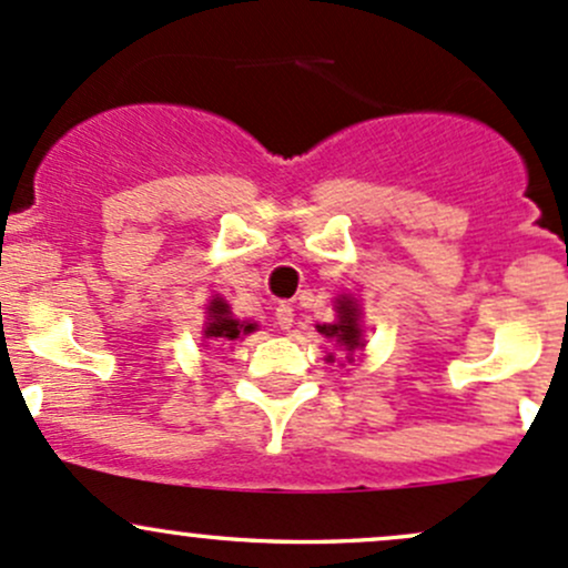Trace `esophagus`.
Returning <instances> with one entry per match:
<instances>
[{
  "mask_svg": "<svg viewBox=\"0 0 568 568\" xmlns=\"http://www.w3.org/2000/svg\"><path fill=\"white\" fill-rule=\"evenodd\" d=\"M274 321H277L280 329H291V326H294V307L285 302H280L277 310H274Z\"/></svg>",
  "mask_w": 568,
  "mask_h": 568,
  "instance_id": "esophagus-1",
  "label": "esophagus"
}]
</instances>
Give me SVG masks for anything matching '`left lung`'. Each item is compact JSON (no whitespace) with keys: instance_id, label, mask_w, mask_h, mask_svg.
<instances>
[{"instance_id":"1","label":"left lung","mask_w":568,"mask_h":568,"mask_svg":"<svg viewBox=\"0 0 568 568\" xmlns=\"http://www.w3.org/2000/svg\"><path fill=\"white\" fill-rule=\"evenodd\" d=\"M337 315L339 318L334 321V324H324L318 326V332L324 334V337L334 339L337 345H343V351H356L364 345V337H362V329H359V307H356V302H351L348 296H343V300H337Z\"/></svg>"}]
</instances>
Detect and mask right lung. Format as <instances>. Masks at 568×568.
Masks as SVG:
<instances>
[{"label": "right lung", "instance_id": "obj_1", "mask_svg": "<svg viewBox=\"0 0 568 568\" xmlns=\"http://www.w3.org/2000/svg\"><path fill=\"white\" fill-rule=\"evenodd\" d=\"M255 332V324H242V321L231 318L229 304L223 300H212L209 304V318L204 326V337L214 343H225V339H239L242 334Z\"/></svg>", "mask_w": 568, "mask_h": 568}]
</instances>
